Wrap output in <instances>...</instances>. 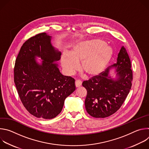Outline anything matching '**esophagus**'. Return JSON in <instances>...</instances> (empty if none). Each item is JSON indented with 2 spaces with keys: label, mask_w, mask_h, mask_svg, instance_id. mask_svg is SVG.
Returning <instances> with one entry per match:
<instances>
[{
  "label": "esophagus",
  "mask_w": 149,
  "mask_h": 149,
  "mask_svg": "<svg viewBox=\"0 0 149 149\" xmlns=\"http://www.w3.org/2000/svg\"><path fill=\"white\" fill-rule=\"evenodd\" d=\"M75 84L76 87H79L81 86L82 82L80 80H76L75 82Z\"/></svg>",
  "instance_id": "esophagus-1"
}]
</instances>
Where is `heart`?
Instances as JSON below:
<instances>
[{
    "instance_id": "obj_1",
    "label": "heart",
    "mask_w": 149,
    "mask_h": 149,
    "mask_svg": "<svg viewBox=\"0 0 149 149\" xmlns=\"http://www.w3.org/2000/svg\"><path fill=\"white\" fill-rule=\"evenodd\" d=\"M112 48L99 39L79 42L75 45L71 52H63L61 63L67 75L73 74L78 68L87 77L92 78L101 73L111 60Z\"/></svg>"
}]
</instances>
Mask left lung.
Returning a JSON list of instances; mask_svg holds the SVG:
<instances>
[{
  "label": "left lung",
  "instance_id": "1",
  "mask_svg": "<svg viewBox=\"0 0 149 149\" xmlns=\"http://www.w3.org/2000/svg\"><path fill=\"white\" fill-rule=\"evenodd\" d=\"M116 68V78L110 76V67L98 75L83 81L87 91L85 106L93 117L105 118L115 113L122 105L132 86L131 61L125 48L122 47L118 54Z\"/></svg>",
  "mask_w": 149,
  "mask_h": 149
}]
</instances>
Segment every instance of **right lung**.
<instances>
[{
    "label": "right lung",
    "mask_w": 149,
    "mask_h": 149,
    "mask_svg": "<svg viewBox=\"0 0 149 149\" xmlns=\"http://www.w3.org/2000/svg\"><path fill=\"white\" fill-rule=\"evenodd\" d=\"M51 36L40 33L28 39L15 61L14 82L28 112L37 118L51 119L62 111L65 98L75 90V79L63 75L56 61L61 53L52 45ZM36 56L42 60L40 65Z\"/></svg>",
    "instance_id": "right-lung-1"
}]
</instances>
